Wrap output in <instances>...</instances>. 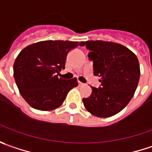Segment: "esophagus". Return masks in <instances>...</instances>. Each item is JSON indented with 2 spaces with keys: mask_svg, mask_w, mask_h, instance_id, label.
<instances>
[{
  "mask_svg": "<svg viewBox=\"0 0 152 152\" xmlns=\"http://www.w3.org/2000/svg\"><path fill=\"white\" fill-rule=\"evenodd\" d=\"M84 85V83H82V82H81V81H78V86H81Z\"/></svg>",
  "mask_w": 152,
  "mask_h": 152,
  "instance_id": "1",
  "label": "esophagus"
}]
</instances>
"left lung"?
Segmentation results:
<instances>
[{"label":"left lung","instance_id":"8db88e82","mask_svg":"<svg viewBox=\"0 0 152 152\" xmlns=\"http://www.w3.org/2000/svg\"><path fill=\"white\" fill-rule=\"evenodd\" d=\"M93 60L94 75L101 86H92V94L82 102L92 115L107 118L126 107L138 86L140 71L136 55L122 45L102 40L86 41Z\"/></svg>","mask_w":152,"mask_h":152}]
</instances>
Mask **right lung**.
<instances>
[{
    "instance_id": "1",
    "label": "right lung",
    "mask_w": 152,
    "mask_h": 152,
    "mask_svg": "<svg viewBox=\"0 0 152 152\" xmlns=\"http://www.w3.org/2000/svg\"><path fill=\"white\" fill-rule=\"evenodd\" d=\"M85 42L46 40L22 50L13 65V76L21 95L29 105L41 111L59 107L67 93L78 85L76 78L66 80L58 75L65 69L68 52Z\"/></svg>"
}]
</instances>
